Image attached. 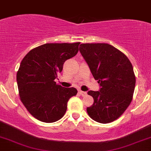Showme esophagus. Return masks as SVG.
Segmentation results:
<instances>
[{
    "instance_id": "esophagus-1",
    "label": "esophagus",
    "mask_w": 151,
    "mask_h": 151,
    "mask_svg": "<svg viewBox=\"0 0 151 151\" xmlns=\"http://www.w3.org/2000/svg\"><path fill=\"white\" fill-rule=\"evenodd\" d=\"M79 93H80L81 96H85L87 95L86 92L82 91V90H79Z\"/></svg>"
}]
</instances>
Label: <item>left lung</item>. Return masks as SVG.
<instances>
[{"label":"left lung","mask_w":151,"mask_h":151,"mask_svg":"<svg viewBox=\"0 0 151 151\" xmlns=\"http://www.w3.org/2000/svg\"><path fill=\"white\" fill-rule=\"evenodd\" d=\"M80 51L101 87L88 93L94 99L87 108L88 115L99 123L115 121L132 100L136 82L132 65L124 53L107 43L81 44Z\"/></svg>","instance_id":"8db88e82"}]
</instances>
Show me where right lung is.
Masks as SVG:
<instances>
[{"label":"right lung","mask_w":151,"mask_h":151,"mask_svg":"<svg viewBox=\"0 0 151 151\" xmlns=\"http://www.w3.org/2000/svg\"><path fill=\"white\" fill-rule=\"evenodd\" d=\"M80 42L46 43L32 49L22 59L17 74L20 100L28 111L39 121L52 123L61 119L74 88L56 84L57 74L63 63L78 53Z\"/></svg>","instance_id":"obj_1"}]
</instances>
